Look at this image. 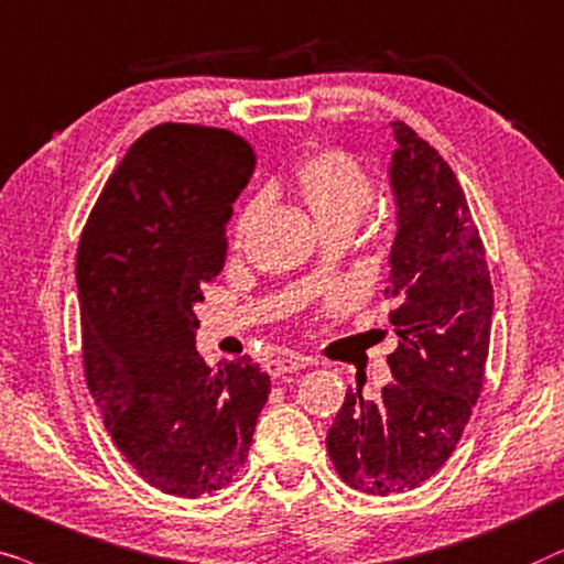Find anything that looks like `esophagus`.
<instances>
[{
    "label": "esophagus",
    "mask_w": 564,
    "mask_h": 564,
    "mask_svg": "<svg viewBox=\"0 0 564 564\" xmlns=\"http://www.w3.org/2000/svg\"><path fill=\"white\" fill-rule=\"evenodd\" d=\"M306 366L304 358L299 356H291V358H273L268 360L265 364V371L270 373V377H283V373H294V371H302Z\"/></svg>",
    "instance_id": "obj_1"
}]
</instances>
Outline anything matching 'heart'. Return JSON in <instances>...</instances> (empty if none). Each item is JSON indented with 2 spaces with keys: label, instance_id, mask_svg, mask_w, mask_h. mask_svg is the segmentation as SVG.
I'll return each instance as SVG.
<instances>
[{
  "label": "heart",
  "instance_id": "b5f03b06",
  "mask_svg": "<svg viewBox=\"0 0 564 564\" xmlns=\"http://www.w3.org/2000/svg\"><path fill=\"white\" fill-rule=\"evenodd\" d=\"M294 191L317 221L322 235L333 229H356L371 204V180L350 154L322 149L304 156L294 172ZM262 204L245 206L235 224V242L242 245L260 219Z\"/></svg>",
  "mask_w": 564,
  "mask_h": 564
}]
</instances>
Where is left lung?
Returning <instances> with one entry per match:
<instances>
[{"label": "left lung", "mask_w": 564, "mask_h": 564, "mask_svg": "<svg viewBox=\"0 0 564 564\" xmlns=\"http://www.w3.org/2000/svg\"><path fill=\"white\" fill-rule=\"evenodd\" d=\"M397 231L389 250L394 381L369 400L348 389L327 454L343 482L369 495L423 485L444 467L485 381L492 283L467 198L435 149L392 123Z\"/></svg>", "instance_id": "1"}]
</instances>
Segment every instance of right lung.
I'll return each mask as SVG.
<instances>
[{"mask_svg": "<svg viewBox=\"0 0 564 564\" xmlns=\"http://www.w3.org/2000/svg\"><path fill=\"white\" fill-rule=\"evenodd\" d=\"M245 139L206 126L147 131L82 231L77 289L89 394L118 452L175 498L231 482L270 377L250 356L204 364L195 304L227 258L231 204L252 175Z\"/></svg>", "mask_w": 564, "mask_h": 564, "instance_id": "add662e5", "label": "right lung"}]
</instances>
